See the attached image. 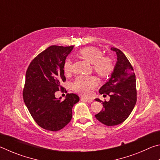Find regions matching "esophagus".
<instances>
[{
  "label": "esophagus",
  "mask_w": 160,
  "mask_h": 160,
  "mask_svg": "<svg viewBox=\"0 0 160 160\" xmlns=\"http://www.w3.org/2000/svg\"><path fill=\"white\" fill-rule=\"evenodd\" d=\"M81 99L82 100H83V101H85V102H88V103H92V102L93 101H94V99H92V98H84V97H82V98H81Z\"/></svg>",
  "instance_id": "obj_1"
}]
</instances>
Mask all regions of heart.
<instances>
[{"label": "heart", "mask_w": 160, "mask_h": 160, "mask_svg": "<svg viewBox=\"0 0 160 160\" xmlns=\"http://www.w3.org/2000/svg\"><path fill=\"white\" fill-rule=\"evenodd\" d=\"M79 55L86 61L92 63L94 72L102 78H106L112 73L113 65L111 58L103 56L102 52L97 48L89 47L79 51ZM63 70L66 74L72 71V62L67 58L63 63ZM96 79L92 75H80L75 78L72 89L83 96H89L91 90L96 85Z\"/></svg>", "instance_id": "1"}]
</instances>
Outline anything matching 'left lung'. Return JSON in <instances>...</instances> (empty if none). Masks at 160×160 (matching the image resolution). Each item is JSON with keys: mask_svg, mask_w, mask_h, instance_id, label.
<instances>
[{"mask_svg": "<svg viewBox=\"0 0 160 160\" xmlns=\"http://www.w3.org/2000/svg\"><path fill=\"white\" fill-rule=\"evenodd\" d=\"M117 61L109 80L99 89V93L109 95V102H103V109L95 115L97 120L106 126L123 123L131 114L136 104V80L133 68L122 51L112 47ZM96 101H102L96 99Z\"/></svg>", "mask_w": 160, "mask_h": 160, "instance_id": "8db88e82", "label": "left lung"}]
</instances>
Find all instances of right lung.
I'll use <instances>...</instances> for the list:
<instances>
[{
    "instance_id": "add662e5",
    "label": "right lung",
    "mask_w": 160,
    "mask_h": 160,
    "mask_svg": "<svg viewBox=\"0 0 160 160\" xmlns=\"http://www.w3.org/2000/svg\"><path fill=\"white\" fill-rule=\"evenodd\" d=\"M73 46H51L33 59L26 72L23 99L38 125L51 131L64 128L72 118V109L79 102L75 94H68L63 101L55 97L66 81L63 63Z\"/></svg>"
}]
</instances>
